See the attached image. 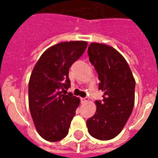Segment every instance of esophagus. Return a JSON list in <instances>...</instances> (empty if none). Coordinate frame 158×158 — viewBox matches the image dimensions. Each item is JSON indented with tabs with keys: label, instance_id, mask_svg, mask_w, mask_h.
<instances>
[{
	"label": "esophagus",
	"instance_id": "obj_1",
	"mask_svg": "<svg viewBox=\"0 0 158 158\" xmlns=\"http://www.w3.org/2000/svg\"><path fill=\"white\" fill-rule=\"evenodd\" d=\"M89 98H81V103H86V102H89Z\"/></svg>",
	"mask_w": 158,
	"mask_h": 158
}]
</instances>
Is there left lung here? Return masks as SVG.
Here are the masks:
<instances>
[{
	"instance_id": "8db88e82",
	"label": "left lung",
	"mask_w": 158,
	"mask_h": 158,
	"mask_svg": "<svg viewBox=\"0 0 158 158\" xmlns=\"http://www.w3.org/2000/svg\"><path fill=\"white\" fill-rule=\"evenodd\" d=\"M88 54L98 74L99 89L104 94L102 101L95 102L97 110L87 120V127L97 139H111L121 132L132 113L135 78L125 58L112 47L93 43Z\"/></svg>"
}]
</instances>
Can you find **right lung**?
<instances>
[{
  "label": "right lung",
  "instance_id": "add662e5",
  "mask_svg": "<svg viewBox=\"0 0 158 158\" xmlns=\"http://www.w3.org/2000/svg\"><path fill=\"white\" fill-rule=\"evenodd\" d=\"M84 41L60 43L46 50L36 63L28 83V105L36 130L50 142L64 139L80 102L71 93L69 69L86 49Z\"/></svg>",
  "mask_w": 158,
  "mask_h": 158
}]
</instances>
